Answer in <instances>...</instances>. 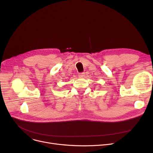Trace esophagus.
<instances>
[{
  "label": "esophagus",
  "mask_w": 153,
  "mask_h": 153,
  "mask_svg": "<svg viewBox=\"0 0 153 153\" xmlns=\"http://www.w3.org/2000/svg\"><path fill=\"white\" fill-rule=\"evenodd\" d=\"M84 76H85V73H84V72H81V73H79V77H81V78L84 77Z\"/></svg>",
  "instance_id": "esophagus-1"
}]
</instances>
